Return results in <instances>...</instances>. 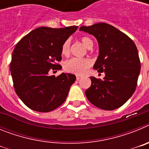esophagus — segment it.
<instances>
[{
  "mask_svg": "<svg viewBox=\"0 0 149 149\" xmlns=\"http://www.w3.org/2000/svg\"><path fill=\"white\" fill-rule=\"evenodd\" d=\"M81 78V76H77V77H76V79H77V81H79V80H80V79Z\"/></svg>",
  "mask_w": 149,
  "mask_h": 149,
  "instance_id": "1",
  "label": "esophagus"
}]
</instances>
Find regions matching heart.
Here are the masks:
<instances>
[{
	"instance_id": "obj_1",
	"label": "heart",
	"mask_w": 149,
	"mask_h": 149,
	"mask_svg": "<svg viewBox=\"0 0 149 149\" xmlns=\"http://www.w3.org/2000/svg\"><path fill=\"white\" fill-rule=\"evenodd\" d=\"M81 40L84 45L88 49L92 48L93 46V42L90 38L87 36H82ZM70 40L67 39L64 42L62 46V54L68 55L70 51ZM91 61L88 59L82 58H72L67 60L64 64V68L65 71L71 73L76 74H84L86 72L88 68L90 67Z\"/></svg>"
}]
</instances>
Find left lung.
<instances>
[{"label": "left lung", "instance_id": "obj_1", "mask_svg": "<svg viewBox=\"0 0 149 149\" xmlns=\"http://www.w3.org/2000/svg\"><path fill=\"white\" fill-rule=\"evenodd\" d=\"M81 31L94 36L99 54L93 68L104 72V80L90 77L92 84L85 92L86 98L98 108H119L136 89L140 72L137 48L126 34L106 23L82 26Z\"/></svg>", "mask_w": 149, "mask_h": 149}]
</instances>
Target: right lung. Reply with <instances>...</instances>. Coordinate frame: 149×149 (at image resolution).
I'll return each instance as SVG.
<instances>
[{"mask_svg":"<svg viewBox=\"0 0 149 149\" xmlns=\"http://www.w3.org/2000/svg\"><path fill=\"white\" fill-rule=\"evenodd\" d=\"M77 26L64 28L41 27L32 30L15 45L10 71L15 93L29 108L47 113L65 101L76 77L62 73L49 76L50 69L60 70L63 44Z\"/></svg>","mask_w":149,"mask_h":149,"instance_id":"right-lung-1","label":"right lung"}]
</instances>
